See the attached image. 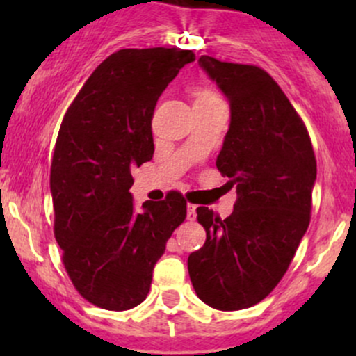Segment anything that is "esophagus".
Here are the masks:
<instances>
[{
    "label": "esophagus",
    "instance_id": "obj_1",
    "mask_svg": "<svg viewBox=\"0 0 356 356\" xmlns=\"http://www.w3.org/2000/svg\"><path fill=\"white\" fill-rule=\"evenodd\" d=\"M187 219H189V220L195 219V206H194V204H187Z\"/></svg>",
    "mask_w": 356,
    "mask_h": 356
}]
</instances>
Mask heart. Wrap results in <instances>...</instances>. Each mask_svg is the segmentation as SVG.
<instances>
[{
	"label": "heart",
	"mask_w": 356,
	"mask_h": 356,
	"mask_svg": "<svg viewBox=\"0 0 356 356\" xmlns=\"http://www.w3.org/2000/svg\"><path fill=\"white\" fill-rule=\"evenodd\" d=\"M219 100L218 95L209 88H195L194 90V104L195 102H214Z\"/></svg>",
	"instance_id": "b5f03b06"
}]
</instances>
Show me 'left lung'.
Listing matches in <instances>:
<instances>
[{
    "instance_id": "left-lung-1",
    "label": "left lung",
    "mask_w": 356,
    "mask_h": 356,
    "mask_svg": "<svg viewBox=\"0 0 356 356\" xmlns=\"http://www.w3.org/2000/svg\"><path fill=\"white\" fill-rule=\"evenodd\" d=\"M199 67L229 100L216 165L238 201L224 220L197 207L206 243L187 268L204 303L236 312L264 300L284 276L309 226L316 161L305 124L266 72L206 55Z\"/></svg>"
}]
</instances>
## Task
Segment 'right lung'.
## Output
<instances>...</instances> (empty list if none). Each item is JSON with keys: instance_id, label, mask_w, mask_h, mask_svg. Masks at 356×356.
<instances>
[{"instance_id": "obj_1", "label": "right lung", "mask_w": 356, "mask_h": 356, "mask_svg": "<svg viewBox=\"0 0 356 356\" xmlns=\"http://www.w3.org/2000/svg\"><path fill=\"white\" fill-rule=\"evenodd\" d=\"M191 50H118L85 81L60 127L50 191L55 238L73 286L112 312L140 305L167 239L186 219V201L142 204L137 212L132 169L154 155L152 115L159 97Z\"/></svg>"}]
</instances>
